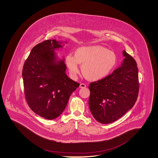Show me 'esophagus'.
I'll return each mask as SVG.
<instances>
[{"mask_svg": "<svg viewBox=\"0 0 158 158\" xmlns=\"http://www.w3.org/2000/svg\"><path fill=\"white\" fill-rule=\"evenodd\" d=\"M86 85H85L84 83H81L80 84V86H79V88H86Z\"/></svg>", "mask_w": 158, "mask_h": 158, "instance_id": "obj_1", "label": "esophagus"}]
</instances>
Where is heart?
Returning <instances> with one entry per match:
<instances>
[{"label":"heart","mask_w":158,"mask_h":158,"mask_svg":"<svg viewBox=\"0 0 158 158\" xmlns=\"http://www.w3.org/2000/svg\"><path fill=\"white\" fill-rule=\"evenodd\" d=\"M117 60L113 52L98 45L80 47L76 50L74 56L68 54L65 57L66 64L73 78L79 72V64L82 65L83 75L90 81L106 77L115 68Z\"/></svg>","instance_id":"1"}]
</instances>
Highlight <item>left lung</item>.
<instances>
[{
  "instance_id": "8db88e82",
  "label": "left lung",
  "mask_w": 158,
  "mask_h": 158,
  "mask_svg": "<svg viewBox=\"0 0 158 158\" xmlns=\"http://www.w3.org/2000/svg\"><path fill=\"white\" fill-rule=\"evenodd\" d=\"M120 67L111 75L89 86V106L94 117L109 124L123 116L135 104L139 93L138 68L135 60L125 50Z\"/></svg>"
}]
</instances>
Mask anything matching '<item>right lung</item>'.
Here are the masks:
<instances>
[{"instance_id": "1", "label": "right lung", "mask_w": 158, "mask_h": 158, "mask_svg": "<svg viewBox=\"0 0 158 158\" xmlns=\"http://www.w3.org/2000/svg\"><path fill=\"white\" fill-rule=\"evenodd\" d=\"M67 41L47 40L35 45L25 61L23 78L25 95L31 109L47 120L63 112L69 99L79 86L68 77L64 59L55 52Z\"/></svg>"}]
</instances>
